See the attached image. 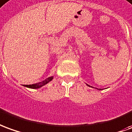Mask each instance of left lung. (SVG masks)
<instances>
[{
    "instance_id": "obj_1",
    "label": "left lung",
    "mask_w": 132,
    "mask_h": 132,
    "mask_svg": "<svg viewBox=\"0 0 132 132\" xmlns=\"http://www.w3.org/2000/svg\"><path fill=\"white\" fill-rule=\"evenodd\" d=\"M87 85L89 86V87H91V86H89V85ZM95 89H97V88H95ZM101 89H100L99 90H101Z\"/></svg>"
}]
</instances>
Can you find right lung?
Segmentation results:
<instances>
[{"label":"right lung","mask_w":132,"mask_h":132,"mask_svg":"<svg viewBox=\"0 0 132 132\" xmlns=\"http://www.w3.org/2000/svg\"><path fill=\"white\" fill-rule=\"evenodd\" d=\"M53 77H50L48 78H47L43 81H42L40 82H38V83H35V84H32V85H25L24 87H28V88H30V89H38V88H40L42 87H43L44 85H47V83L50 82L51 80H53Z\"/></svg>","instance_id":"1"}]
</instances>
